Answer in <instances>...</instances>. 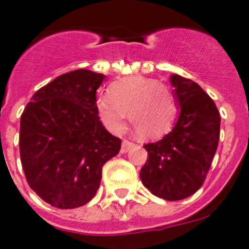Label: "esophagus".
Instances as JSON below:
<instances>
[{"label": "esophagus", "instance_id": "1", "mask_svg": "<svg viewBox=\"0 0 249 249\" xmlns=\"http://www.w3.org/2000/svg\"><path fill=\"white\" fill-rule=\"evenodd\" d=\"M134 145H135V144H134L133 141L124 139V140H123V144H122V152H123V154H124V152H126V151H129V149H131Z\"/></svg>", "mask_w": 249, "mask_h": 249}]
</instances>
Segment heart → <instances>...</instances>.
Masks as SVG:
<instances>
[{
  "mask_svg": "<svg viewBox=\"0 0 249 249\" xmlns=\"http://www.w3.org/2000/svg\"><path fill=\"white\" fill-rule=\"evenodd\" d=\"M95 108L100 120L114 133L124 129L129 114L130 123L145 139H159L170 133L178 114L172 89L158 79L141 75L114 82L109 95L97 98Z\"/></svg>",
  "mask_w": 249,
  "mask_h": 249,
  "instance_id": "1",
  "label": "heart"
}]
</instances>
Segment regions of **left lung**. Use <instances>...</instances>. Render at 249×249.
Returning <instances> with one entry per match:
<instances>
[{
	"mask_svg": "<svg viewBox=\"0 0 249 249\" xmlns=\"http://www.w3.org/2000/svg\"><path fill=\"white\" fill-rule=\"evenodd\" d=\"M171 84L180 115L169 134L144 145L147 160L140 178L152 195L178 201L194 195L205 182L218 146L221 116L197 83L174 74Z\"/></svg>",
	"mask_w": 249,
	"mask_h": 249,
	"instance_id": "obj_1",
	"label": "left lung"
}]
</instances>
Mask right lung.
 <instances>
[{"instance_id":"obj_1","label":"right lung","mask_w":249,"mask_h":249,"mask_svg":"<svg viewBox=\"0 0 249 249\" xmlns=\"http://www.w3.org/2000/svg\"><path fill=\"white\" fill-rule=\"evenodd\" d=\"M104 75L77 69L38 89L21 115L19 154L31 189L62 210L95 196L103 165L122 140L103 126L95 108Z\"/></svg>"}]
</instances>
